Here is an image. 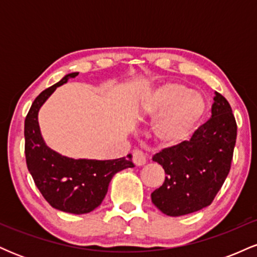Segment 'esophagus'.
Masks as SVG:
<instances>
[{
    "label": "esophagus",
    "instance_id": "obj_1",
    "mask_svg": "<svg viewBox=\"0 0 257 257\" xmlns=\"http://www.w3.org/2000/svg\"><path fill=\"white\" fill-rule=\"evenodd\" d=\"M133 162L137 167L144 166V164H146V156L144 155V152L137 150V151L133 152Z\"/></svg>",
    "mask_w": 257,
    "mask_h": 257
}]
</instances>
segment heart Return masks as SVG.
<instances>
[{"label":"heart","mask_w":257,"mask_h":257,"mask_svg":"<svg viewBox=\"0 0 257 257\" xmlns=\"http://www.w3.org/2000/svg\"><path fill=\"white\" fill-rule=\"evenodd\" d=\"M205 113V101L179 82H164L150 93L141 116L156 118L151 128L153 143L161 149H176L190 140Z\"/></svg>","instance_id":"1"}]
</instances>
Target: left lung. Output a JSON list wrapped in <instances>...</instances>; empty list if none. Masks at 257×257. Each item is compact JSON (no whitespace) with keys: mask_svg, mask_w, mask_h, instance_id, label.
I'll return each instance as SVG.
<instances>
[{"mask_svg":"<svg viewBox=\"0 0 257 257\" xmlns=\"http://www.w3.org/2000/svg\"><path fill=\"white\" fill-rule=\"evenodd\" d=\"M237 124L228 101L215 91L211 118L190 141L153 157L166 172L152 203L168 216H181L211 204L229 173Z\"/></svg>","mask_w":257,"mask_h":257,"instance_id":"left-lung-1","label":"left lung"}]
</instances>
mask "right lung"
<instances>
[{"mask_svg":"<svg viewBox=\"0 0 257 257\" xmlns=\"http://www.w3.org/2000/svg\"><path fill=\"white\" fill-rule=\"evenodd\" d=\"M78 72L65 75L47 88L32 102L25 118V156L28 169L44 199L54 209L70 214H87L98 208L107 193L112 178L133 168V156L107 161L70 158L46 144L38 124V112L58 87L75 78Z\"/></svg>","mask_w":257,"mask_h":257,"instance_id":"right-lung-1","label":"right lung"}]
</instances>
